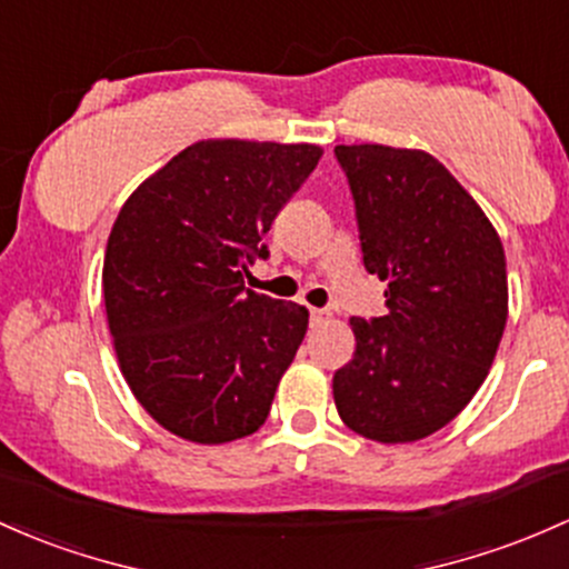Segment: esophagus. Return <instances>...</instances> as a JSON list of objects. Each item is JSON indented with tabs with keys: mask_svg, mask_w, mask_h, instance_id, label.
<instances>
[{
	"mask_svg": "<svg viewBox=\"0 0 569 569\" xmlns=\"http://www.w3.org/2000/svg\"><path fill=\"white\" fill-rule=\"evenodd\" d=\"M327 321H329L327 310H318V308L310 310V323H313V327H321V323H327Z\"/></svg>",
	"mask_w": 569,
	"mask_h": 569,
	"instance_id": "obj_1",
	"label": "esophagus"
}]
</instances>
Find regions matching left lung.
I'll return each instance as SVG.
<instances>
[{
    "label": "left lung",
    "mask_w": 569,
    "mask_h": 569,
    "mask_svg": "<svg viewBox=\"0 0 569 569\" xmlns=\"http://www.w3.org/2000/svg\"><path fill=\"white\" fill-rule=\"evenodd\" d=\"M356 202L365 270L389 283V313L351 318L353 359L335 372L342 423L376 442H416L480 389L508 321L497 229L435 156L337 146Z\"/></svg>",
    "instance_id": "left-lung-1"
}]
</instances>
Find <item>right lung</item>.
Returning <instances> with one entry per match:
<instances>
[{
  "mask_svg": "<svg viewBox=\"0 0 569 569\" xmlns=\"http://www.w3.org/2000/svg\"><path fill=\"white\" fill-rule=\"evenodd\" d=\"M323 148L199 140L123 202L102 291L118 367L167 432L199 446L253 435L308 332V308L246 289Z\"/></svg>",
  "mask_w": 569,
  "mask_h": 569,
  "instance_id": "add662e5",
  "label": "right lung"
}]
</instances>
